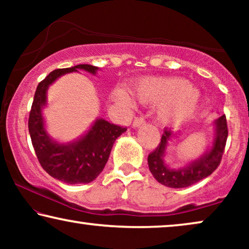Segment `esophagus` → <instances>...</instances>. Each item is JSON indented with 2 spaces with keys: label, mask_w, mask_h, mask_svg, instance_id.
<instances>
[{
  "label": "esophagus",
  "mask_w": 249,
  "mask_h": 249,
  "mask_svg": "<svg viewBox=\"0 0 249 249\" xmlns=\"http://www.w3.org/2000/svg\"><path fill=\"white\" fill-rule=\"evenodd\" d=\"M144 124H145V119L142 117H137L134 120V124H132V125L136 128V127H141V125Z\"/></svg>",
  "instance_id": "esophagus-1"
}]
</instances>
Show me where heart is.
Instances as JSON below:
<instances>
[{
    "label": "heart",
    "instance_id": "heart-1",
    "mask_svg": "<svg viewBox=\"0 0 249 249\" xmlns=\"http://www.w3.org/2000/svg\"><path fill=\"white\" fill-rule=\"evenodd\" d=\"M135 94L141 103L162 104L160 114L164 121L181 122L195 113L200 101V93L195 86L179 77L146 78L137 84ZM131 103L130 98L120 95Z\"/></svg>",
    "mask_w": 249,
    "mask_h": 249
}]
</instances>
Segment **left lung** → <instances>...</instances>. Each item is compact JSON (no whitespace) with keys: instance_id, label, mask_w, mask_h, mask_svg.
I'll list each match as a JSON object with an SVG mask.
<instances>
[{"instance_id":"8db88e82","label":"left lung","mask_w":249,"mask_h":249,"mask_svg":"<svg viewBox=\"0 0 249 249\" xmlns=\"http://www.w3.org/2000/svg\"><path fill=\"white\" fill-rule=\"evenodd\" d=\"M215 136L213 145L205 154L189 163L185 168L172 169L164 163L165 149L171 139V131L164 130L158 147L148 155L149 171L160 183L171 188H185L200 181L215 171L220 165L228 138V124L226 115H221L214 122Z\"/></svg>"}]
</instances>
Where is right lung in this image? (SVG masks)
<instances>
[{"label":"right lung","mask_w":249,"mask_h":249,"mask_svg":"<svg viewBox=\"0 0 249 249\" xmlns=\"http://www.w3.org/2000/svg\"><path fill=\"white\" fill-rule=\"evenodd\" d=\"M77 70L96 74L98 68L78 64L52 71L36 88L28 120L30 138L42 168L51 177L70 185L88 183L96 179L107 164L115 139L127 130L104 119H97L89 130L76 142L61 144L50 137L44 127L42 113L46 105L47 88L62 74Z\"/></svg>","instance_id":"1"}]
</instances>
